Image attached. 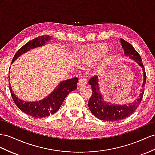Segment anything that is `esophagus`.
Masks as SVG:
<instances>
[{
  "instance_id": "1",
  "label": "esophagus",
  "mask_w": 155,
  "mask_h": 155,
  "mask_svg": "<svg viewBox=\"0 0 155 155\" xmlns=\"http://www.w3.org/2000/svg\"><path fill=\"white\" fill-rule=\"evenodd\" d=\"M86 84H87V79L84 77H81V78L78 81V86H86Z\"/></svg>"
}]
</instances>
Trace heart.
I'll return each mask as SVG.
<instances>
[{
  "label": "heart",
  "instance_id": "1",
  "mask_svg": "<svg viewBox=\"0 0 155 155\" xmlns=\"http://www.w3.org/2000/svg\"><path fill=\"white\" fill-rule=\"evenodd\" d=\"M105 49L106 48L104 46H98L88 50L87 52H88V57L90 58L93 59H100L102 56L103 54H104Z\"/></svg>",
  "mask_w": 155,
  "mask_h": 155
}]
</instances>
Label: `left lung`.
<instances>
[{"label":"left lung","instance_id":"1","mask_svg":"<svg viewBox=\"0 0 155 155\" xmlns=\"http://www.w3.org/2000/svg\"><path fill=\"white\" fill-rule=\"evenodd\" d=\"M122 46L124 50L126 56L136 61L143 69L144 75V81L142 87L143 88L146 82V73L142 59L140 54L135 50L133 46L126 41L125 40L120 38ZM92 90V95L88 101V107L94 115L101 120L105 121H118L122 120L131 115L137 109L139 105L142 100L143 96L144 90H141L142 92L136 101L128 105H116L106 103L103 100V96L101 94L98 85V78L97 76H94L88 81Z\"/></svg>","mask_w":155,"mask_h":155}]
</instances>
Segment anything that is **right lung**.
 Masks as SVG:
<instances>
[{
	"instance_id": "1",
	"label": "right lung",
	"mask_w": 155,
	"mask_h": 155,
	"mask_svg": "<svg viewBox=\"0 0 155 155\" xmlns=\"http://www.w3.org/2000/svg\"><path fill=\"white\" fill-rule=\"evenodd\" d=\"M50 38L51 36L49 35H42V36H40L31 40L18 50L14 55L12 63L15 59H16L19 55L26 52L27 51L45 45L47 41H50ZM78 81V78L77 77H74L69 80L63 81L49 96L42 100L35 102H27L21 100L20 99L16 97L13 91L12 90L10 83L9 86L12 97L18 107L22 112L31 117L40 118L46 117L50 114H53L56 113L60 108L67 95L77 88Z\"/></svg>"
}]
</instances>
